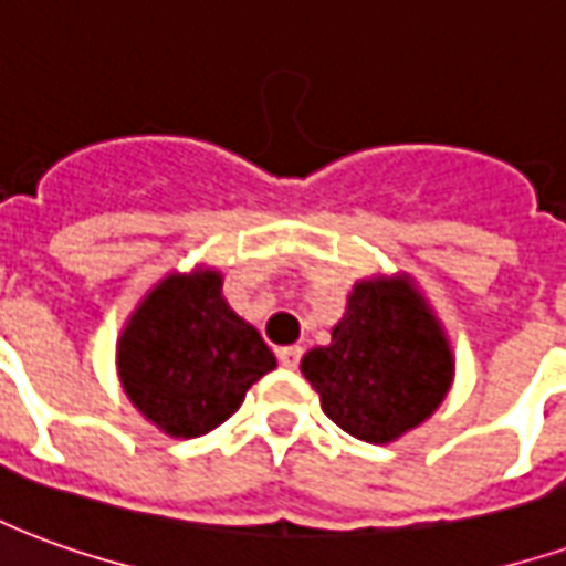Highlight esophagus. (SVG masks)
Segmentation results:
<instances>
[{
	"label": "esophagus",
	"instance_id": "1",
	"mask_svg": "<svg viewBox=\"0 0 566 566\" xmlns=\"http://www.w3.org/2000/svg\"><path fill=\"white\" fill-rule=\"evenodd\" d=\"M300 360H303V348L300 345H284V348H279V364L284 369H296Z\"/></svg>",
	"mask_w": 566,
	"mask_h": 566
}]
</instances>
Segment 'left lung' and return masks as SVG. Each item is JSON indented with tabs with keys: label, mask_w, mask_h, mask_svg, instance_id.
Wrapping results in <instances>:
<instances>
[{
	"label": "left lung",
	"mask_w": 566,
	"mask_h": 566,
	"mask_svg": "<svg viewBox=\"0 0 566 566\" xmlns=\"http://www.w3.org/2000/svg\"><path fill=\"white\" fill-rule=\"evenodd\" d=\"M451 352L409 282H360L333 343L303 357V376L345 433L391 442L449 391Z\"/></svg>",
	"instance_id": "left-lung-1"
}]
</instances>
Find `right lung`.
Instances as JSON below:
<instances>
[{
    "label": "right lung",
    "mask_w": 566,
    "mask_h": 566,
    "mask_svg": "<svg viewBox=\"0 0 566 566\" xmlns=\"http://www.w3.org/2000/svg\"><path fill=\"white\" fill-rule=\"evenodd\" d=\"M120 379L142 416L169 437L209 433L275 369L260 333L223 303L221 275L160 282L120 336Z\"/></svg>",
    "instance_id": "1"
}]
</instances>
